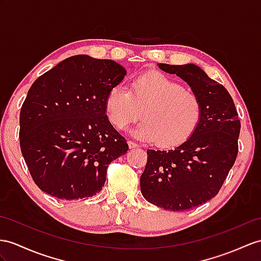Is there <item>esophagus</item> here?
<instances>
[{
    "mask_svg": "<svg viewBox=\"0 0 261 261\" xmlns=\"http://www.w3.org/2000/svg\"><path fill=\"white\" fill-rule=\"evenodd\" d=\"M128 146H129V148H137V147H139V146L135 142H133V141H128Z\"/></svg>",
    "mask_w": 261,
    "mask_h": 261,
    "instance_id": "1",
    "label": "esophagus"
}]
</instances>
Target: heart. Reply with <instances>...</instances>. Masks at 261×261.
<instances>
[{"instance_id": "obj_1", "label": "heart", "mask_w": 261, "mask_h": 261, "mask_svg": "<svg viewBox=\"0 0 261 261\" xmlns=\"http://www.w3.org/2000/svg\"><path fill=\"white\" fill-rule=\"evenodd\" d=\"M110 123L125 129L142 116L133 132L146 142L161 147L177 146L193 135L202 116L199 96L162 73L145 74L132 83V91L123 84L113 86L105 98Z\"/></svg>"}]
</instances>
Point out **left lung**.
<instances>
[{"label":"left lung","mask_w":261,"mask_h":261,"mask_svg":"<svg viewBox=\"0 0 261 261\" xmlns=\"http://www.w3.org/2000/svg\"><path fill=\"white\" fill-rule=\"evenodd\" d=\"M187 82L199 96L202 116L186 142L170 150H147L141 192L150 204L181 212L218 194L238 154L240 120L226 88L194 64H158Z\"/></svg>","instance_id":"1"}]
</instances>
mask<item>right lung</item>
Segmentation results:
<instances>
[{"mask_svg": "<svg viewBox=\"0 0 261 261\" xmlns=\"http://www.w3.org/2000/svg\"><path fill=\"white\" fill-rule=\"evenodd\" d=\"M126 69L112 60L75 55L41 75L20 113V145L34 182L56 198L96 195L111 162L128 150L105 98Z\"/></svg>", "mask_w": 261, "mask_h": 261, "instance_id": "obj_1", "label": "right lung"}]
</instances>
